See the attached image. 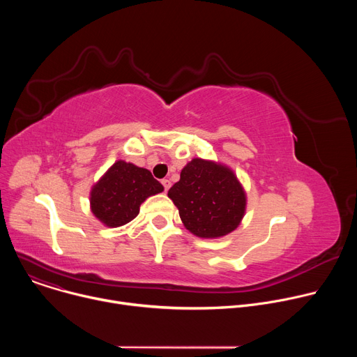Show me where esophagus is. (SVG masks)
<instances>
[{
  "label": "esophagus",
  "instance_id": "obj_1",
  "mask_svg": "<svg viewBox=\"0 0 357 357\" xmlns=\"http://www.w3.org/2000/svg\"><path fill=\"white\" fill-rule=\"evenodd\" d=\"M161 183H162V186H164V190L168 192L169 188H171V181H169V179H162Z\"/></svg>",
  "mask_w": 357,
  "mask_h": 357
}]
</instances>
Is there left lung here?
<instances>
[{
  "instance_id": "1",
  "label": "left lung",
  "mask_w": 357,
  "mask_h": 357,
  "mask_svg": "<svg viewBox=\"0 0 357 357\" xmlns=\"http://www.w3.org/2000/svg\"><path fill=\"white\" fill-rule=\"evenodd\" d=\"M168 196L185 227L203 238L229 234L240 225L245 211V193L233 171L200 158L182 169Z\"/></svg>"
}]
</instances>
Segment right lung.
<instances>
[{"label":"right lung","instance_id":"right-lung-1","mask_svg":"<svg viewBox=\"0 0 357 357\" xmlns=\"http://www.w3.org/2000/svg\"><path fill=\"white\" fill-rule=\"evenodd\" d=\"M164 186L145 168L117 161L91 189L93 215L109 227L123 226L139 213L141 203Z\"/></svg>","mask_w":357,"mask_h":357}]
</instances>
